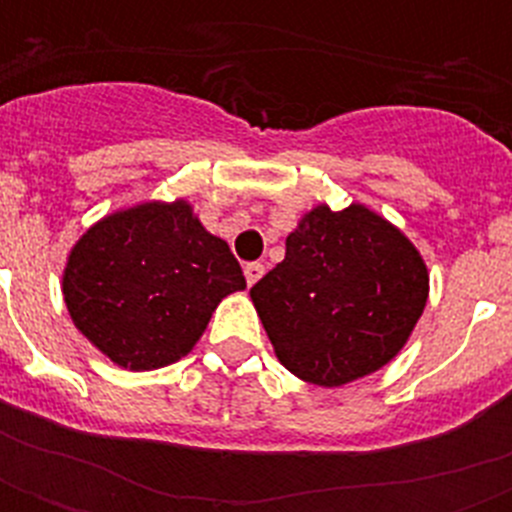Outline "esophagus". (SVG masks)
Masks as SVG:
<instances>
[{"instance_id":"obj_1","label":"esophagus","mask_w":512,"mask_h":512,"mask_svg":"<svg viewBox=\"0 0 512 512\" xmlns=\"http://www.w3.org/2000/svg\"><path fill=\"white\" fill-rule=\"evenodd\" d=\"M263 273H265L263 263H247V265H244V276H247L249 287H252V284H257Z\"/></svg>"}]
</instances>
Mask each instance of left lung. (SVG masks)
I'll return each instance as SVG.
<instances>
[{
    "label": "left lung",
    "instance_id": "left-lung-1",
    "mask_svg": "<svg viewBox=\"0 0 512 512\" xmlns=\"http://www.w3.org/2000/svg\"><path fill=\"white\" fill-rule=\"evenodd\" d=\"M249 297L281 364L340 388L404 348L428 303V268L412 241L364 204L340 212L319 204Z\"/></svg>",
    "mask_w": 512,
    "mask_h": 512
}]
</instances>
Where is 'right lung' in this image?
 <instances>
[{"label":"right lung","instance_id":"obj_1","mask_svg":"<svg viewBox=\"0 0 512 512\" xmlns=\"http://www.w3.org/2000/svg\"><path fill=\"white\" fill-rule=\"evenodd\" d=\"M244 287L228 244L183 199L106 215L76 241L63 271L76 329L132 372L188 356L220 300Z\"/></svg>","mask_w":512,"mask_h":512}]
</instances>
